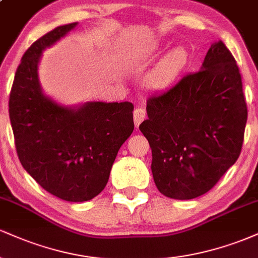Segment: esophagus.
Wrapping results in <instances>:
<instances>
[{
	"label": "esophagus",
	"instance_id": "1",
	"mask_svg": "<svg viewBox=\"0 0 258 258\" xmlns=\"http://www.w3.org/2000/svg\"><path fill=\"white\" fill-rule=\"evenodd\" d=\"M147 112L146 109L142 108V106H138V108L135 109V112H133V121H135L136 127H138L143 122V120H146Z\"/></svg>",
	"mask_w": 258,
	"mask_h": 258
}]
</instances>
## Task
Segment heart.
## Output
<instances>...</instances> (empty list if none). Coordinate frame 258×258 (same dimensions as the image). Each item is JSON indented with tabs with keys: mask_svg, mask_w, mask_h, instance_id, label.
Segmentation results:
<instances>
[{
	"mask_svg": "<svg viewBox=\"0 0 258 258\" xmlns=\"http://www.w3.org/2000/svg\"><path fill=\"white\" fill-rule=\"evenodd\" d=\"M188 52L183 47H176L165 55L153 72L148 75L146 84L152 90H164L172 85L188 64Z\"/></svg>",
	"mask_w": 258,
	"mask_h": 258,
	"instance_id": "obj_1",
	"label": "heart"
}]
</instances>
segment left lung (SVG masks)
I'll return each instance as SVG.
<instances>
[{"label": "left lung", "instance_id": "left-lung-1", "mask_svg": "<svg viewBox=\"0 0 258 258\" xmlns=\"http://www.w3.org/2000/svg\"><path fill=\"white\" fill-rule=\"evenodd\" d=\"M139 130L152 148L156 188L171 199L207 193L235 164L247 108L236 61L222 41L211 44L201 69L147 100Z\"/></svg>", "mask_w": 258, "mask_h": 258}]
</instances>
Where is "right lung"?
<instances>
[{"instance_id": "obj_1", "label": "right lung", "mask_w": 258, "mask_h": 258, "mask_svg": "<svg viewBox=\"0 0 258 258\" xmlns=\"http://www.w3.org/2000/svg\"><path fill=\"white\" fill-rule=\"evenodd\" d=\"M76 25L53 29L24 53L10 94V119L26 172L59 199L82 203L105 188L117 152L135 123L130 102L65 106L42 92L38 80L42 52Z\"/></svg>"}]
</instances>
